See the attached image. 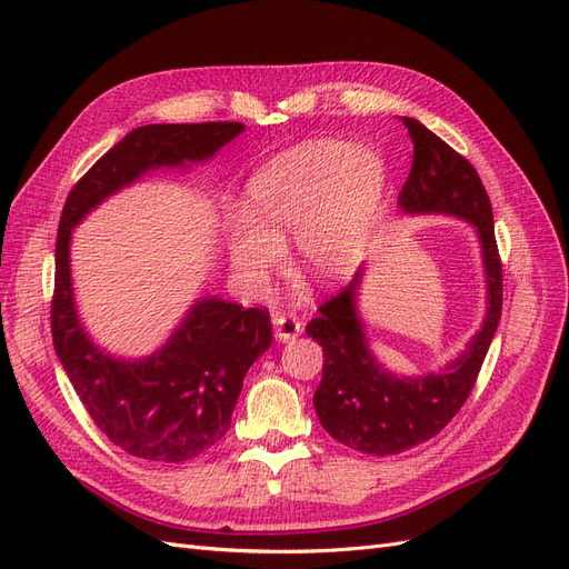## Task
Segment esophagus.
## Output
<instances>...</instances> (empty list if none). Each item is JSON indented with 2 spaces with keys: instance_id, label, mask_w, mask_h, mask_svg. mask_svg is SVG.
Masks as SVG:
<instances>
[{
  "instance_id": "esophagus-1",
  "label": "esophagus",
  "mask_w": 569,
  "mask_h": 569,
  "mask_svg": "<svg viewBox=\"0 0 569 569\" xmlns=\"http://www.w3.org/2000/svg\"><path fill=\"white\" fill-rule=\"evenodd\" d=\"M272 327H274V339L282 341V343L297 339L303 332L301 320L295 318V316H274Z\"/></svg>"
}]
</instances>
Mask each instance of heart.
Listing matches in <instances>:
<instances>
[{
    "label": "heart",
    "mask_w": 569,
    "mask_h": 569,
    "mask_svg": "<svg viewBox=\"0 0 569 569\" xmlns=\"http://www.w3.org/2000/svg\"><path fill=\"white\" fill-rule=\"evenodd\" d=\"M387 189V163L372 147L308 140L256 170L249 206L226 218V251L237 282L261 295L295 232L299 263L320 282H335L356 261Z\"/></svg>",
    "instance_id": "heart-1"
}]
</instances>
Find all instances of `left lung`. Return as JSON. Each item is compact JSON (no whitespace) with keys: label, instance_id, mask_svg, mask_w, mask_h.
Segmentation results:
<instances>
[{"label":"left lung","instance_id":"1","mask_svg":"<svg viewBox=\"0 0 569 569\" xmlns=\"http://www.w3.org/2000/svg\"><path fill=\"white\" fill-rule=\"evenodd\" d=\"M403 126L416 149L399 194V211L403 216H451L475 228L487 282V311L472 339L441 370L399 375L375 356L360 316L358 299L366 266L358 268L341 295L320 306V316L306 327V335L325 353L322 380L313 393L318 420L332 439L370 456L408 451L451 422L475 387L503 306L491 201L477 170L420 120L406 116Z\"/></svg>","mask_w":569,"mask_h":569}]
</instances>
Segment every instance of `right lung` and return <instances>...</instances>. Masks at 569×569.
<instances>
[{
    "label": "right lung",
    "instance_id": "add662e5",
    "mask_svg": "<svg viewBox=\"0 0 569 569\" xmlns=\"http://www.w3.org/2000/svg\"><path fill=\"white\" fill-rule=\"evenodd\" d=\"M247 128L242 123H153L128 132L66 199L57 239L51 337L84 410L130 456L182 462L226 437L244 377L272 341L270 316L218 297H199L157 351L126 358L107 351L80 320L73 230L97 206L157 170L211 161Z\"/></svg>",
    "mask_w": 569,
    "mask_h": 569
}]
</instances>
